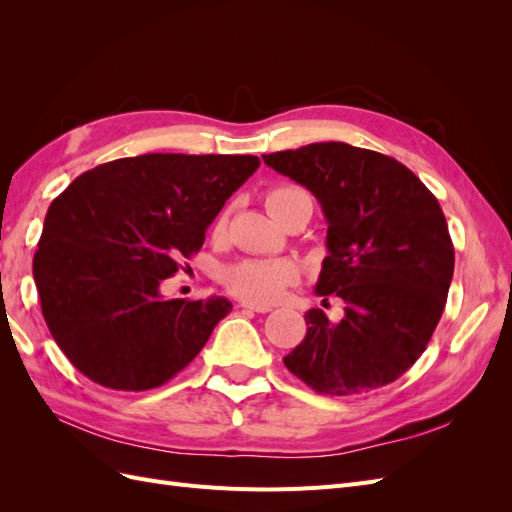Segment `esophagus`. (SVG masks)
Here are the masks:
<instances>
[{
	"label": "esophagus",
	"mask_w": 512,
	"mask_h": 512,
	"mask_svg": "<svg viewBox=\"0 0 512 512\" xmlns=\"http://www.w3.org/2000/svg\"><path fill=\"white\" fill-rule=\"evenodd\" d=\"M241 307H243V309H252V312H256V314H267V312H271V307H269V305H254V303H241Z\"/></svg>",
	"instance_id": "34e87169"
}]
</instances>
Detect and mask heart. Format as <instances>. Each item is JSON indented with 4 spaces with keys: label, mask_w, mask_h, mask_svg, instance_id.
I'll use <instances>...</instances> for the list:
<instances>
[{
    "label": "heart",
    "mask_w": 512,
    "mask_h": 512,
    "mask_svg": "<svg viewBox=\"0 0 512 512\" xmlns=\"http://www.w3.org/2000/svg\"><path fill=\"white\" fill-rule=\"evenodd\" d=\"M307 192L297 188V185H280L267 192V209L273 211L290 198L305 196ZM226 218L218 220V230H222ZM294 280V267L282 260H267V258H247L235 262L222 271L224 286L237 294L239 299L250 303H271L286 290V286Z\"/></svg>",
    "instance_id": "obj_1"
}]
</instances>
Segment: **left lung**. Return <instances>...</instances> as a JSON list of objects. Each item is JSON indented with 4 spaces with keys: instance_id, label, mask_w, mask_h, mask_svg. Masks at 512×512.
<instances>
[{
    "instance_id": "obj_1",
    "label": "left lung",
    "mask_w": 512,
    "mask_h": 512,
    "mask_svg": "<svg viewBox=\"0 0 512 512\" xmlns=\"http://www.w3.org/2000/svg\"><path fill=\"white\" fill-rule=\"evenodd\" d=\"M312 192L327 220L316 294H337L344 318L305 314L303 342L284 356L290 374L327 395L395 382L436 331L455 269L438 198L410 168L348 143H312L262 156Z\"/></svg>"
}]
</instances>
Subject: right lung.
Returning a JSON list of instances; mask_svg holds the SVG:
<instances>
[{
    "label": "right lung",
    "mask_w": 512,
    "mask_h": 512,
    "mask_svg": "<svg viewBox=\"0 0 512 512\" xmlns=\"http://www.w3.org/2000/svg\"><path fill=\"white\" fill-rule=\"evenodd\" d=\"M256 156L145 153L76 177L46 211L34 256L42 316L70 363L106 389L147 391L203 350L232 303L164 299Z\"/></svg>",
    "instance_id": "right-lung-1"
}]
</instances>
